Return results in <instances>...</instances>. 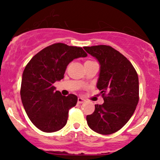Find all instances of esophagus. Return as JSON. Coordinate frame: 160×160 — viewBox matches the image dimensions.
Instances as JSON below:
<instances>
[{"label":"esophagus","instance_id":"34e87169","mask_svg":"<svg viewBox=\"0 0 160 160\" xmlns=\"http://www.w3.org/2000/svg\"><path fill=\"white\" fill-rule=\"evenodd\" d=\"M86 102L85 99H83L82 98H81V97H79V98H78V104H82V103H84V102Z\"/></svg>","mask_w":160,"mask_h":160}]
</instances>
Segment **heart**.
<instances>
[{
    "instance_id": "1",
    "label": "heart",
    "mask_w": 160,
    "mask_h": 160,
    "mask_svg": "<svg viewBox=\"0 0 160 160\" xmlns=\"http://www.w3.org/2000/svg\"><path fill=\"white\" fill-rule=\"evenodd\" d=\"M86 62H92V61H86Z\"/></svg>"
}]
</instances>
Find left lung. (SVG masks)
<instances>
[{"label":"left lung","instance_id":"obj_1","mask_svg":"<svg viewBox=\"0 0 160 160\" xmlns=\"http://www.w3.org/2000/svg\"><path fill=\"white\" fill-rule=\"evenodd\" d=\"M100 64L97 88L104 99L86 116L88 126L95 132L110 135L122 128L136 109L139 100L138 77L135 68L119 51L106 45L85 47Z\"/></svg>","mask_w":160,"mask_h":160}]
</instances>
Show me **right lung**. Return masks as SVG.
<instances>
[{
  "label": "right lung",
  "mask_w": 160,
  "mask_h": 160,
  "mask_svg": "<svg viewBox=\"0 0 160 160\" xmlns=\"http://www.w3.org/2000/svg\"><path fill=\"white\" fill-rule=\"evenodd\" d=\"M87 56L81 47L62 43L52 44L33 56L22 79V102L32 123L44 132H54L67 123L69 110L78 102L74 94L64 96L53 83L64 78L74 58Z\"/></svg>",
  "instance_id": "right-lung-1"
}]
</instances>
